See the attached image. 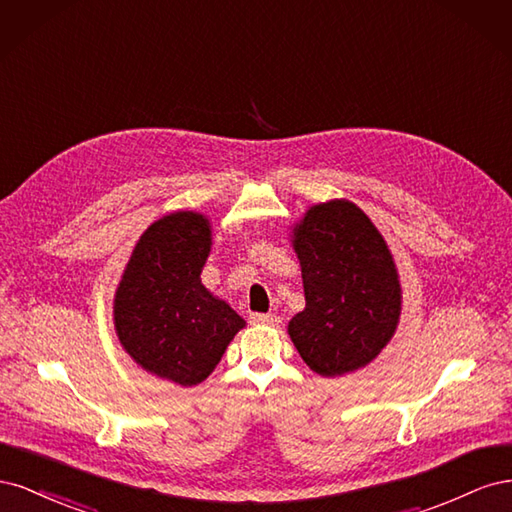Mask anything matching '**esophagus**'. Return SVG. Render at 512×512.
I'll return each mask as SVG.
<instances>
[{"label":"esophagus","instance_id":"34e87169","mask_svg":"<svg viewBox=\"0 0 512 512\" xmlns=\"http://www.w3.org/2000/svg\"><path fill=\"white\" fill-rule=\"evenodd\" d=\"M252 320L262 324H280V316L277 314H252Z\"/></svg>","mask_w":512,"mask_h":512}]
</instances>
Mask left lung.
I'll list each match as a JSON object with an SVG mask.
<instances>
[{
	"instance_id": "8db88e82",
	"label": "left lung",
	"mask_w": 512,
	"mask_h": 512,
	"mask_svg": "<svg viewBox=\"0 0 512 512\" xmlns=\"http://www.w3.org/2000/svg\"><path fill=\"white\" fill-rule=\"evenodd\" d=\"M305 309L288 324L301 359L320 376L365 367L397 329L401 288L378 228L348 200L309 209L294 228Z\"/></svg>"
}]
</instances>
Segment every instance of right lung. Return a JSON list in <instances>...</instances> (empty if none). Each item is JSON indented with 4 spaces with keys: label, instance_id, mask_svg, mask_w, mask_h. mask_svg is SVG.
I'll use <instances>...</instances> for the list:
<instances>
[{
    "label": "right lung",
    "instance_id": "1",
    "mask_svg": "<svg viewBox=\"0 0 512 512\" xmlns=\"http://www.w3.org/2000/svg\"><path fill=\"white\" fill-rule=\"evenodd\" d=\"M211 250L205 215L177 211L153 222L115 294L119 342L143 369L181 386L203 382L245 320L200 284Z\"/></svg>",
    "mask_w": 512,
    "mask_h": 512
}]
</instances>
